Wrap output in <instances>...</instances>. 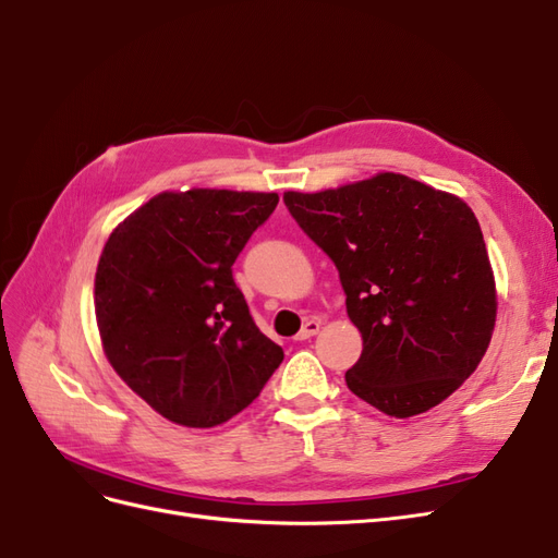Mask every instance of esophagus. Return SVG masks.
Listing matches in <instances>:
<instances>
[{
  "instance_id": "esophagus-1",
  "label": "esophagus",
  "mask_w": 558,
  "mask_h": 558,
  "mask_svg": "<svg viewBox=\"0 0 558 558\" xmlns=\"http://www.w3.org/2000/svg\"><path fill=\"white\" fill-rule=\"evenodd\" d=\"M318 330H320V320L318 318H310L307 324L302 326V330L295 335V340L298 342H305V340H310V337H314Z\"/></svg>"
}]
</instances>
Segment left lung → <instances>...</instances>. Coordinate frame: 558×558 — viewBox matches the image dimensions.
<instances>
[{"instance_id":"1","label":"left lung","mask_w":558,"mask_h":558,"mask_svg":"<svg viewBox=\"0 0 558 558\" xmlns=\"http://www.w3.org/2000/svg\"><path fill=\"white\" fill-rule=\"evenodd\" d=\"M310 240L340 272L363 335L347 386L408 418L447 400L496 326V279L477 216L461 197L396 172L320 193H283Z\"/></svg>"}]
</instances>
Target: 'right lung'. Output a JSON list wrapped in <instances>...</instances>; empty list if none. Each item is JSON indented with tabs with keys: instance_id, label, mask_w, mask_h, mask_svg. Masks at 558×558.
Listing matches in <instances>:
<instances>
[{
	"instance_id": "obj_1",
	"label": "right lung",
	"mask_w": 558,
	"mask_h": 558,
	"mask_svg": "<svg viewBox=\"0 0 558 558\" xmlns=\"http://www.w3.org/2000/svg\"><path fill=\"white\" fill-rule=\"evenodd\" d=\"M277 202V193L165 191L109 234L95 272L99 340L118 377L172 424H226L283 361L232 279Z\"/></svg>"
}]
</instances>
